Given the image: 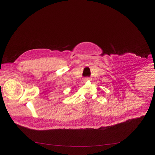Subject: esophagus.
<instances>
[{"mask_svg": "<svg viewBox=\"0 0 155 155\" xmlns=\"http://www.w3.org/2000/svg\"><path fill=\"white\" fill-rule=\"evenodd\" d=\"M88 79H89L88 78H86V79H83V81H84V82H86V81H87V80H88Z\"/></svg>", "mask_w": 155, "mask_h": 155, "instance_id": "esophagus-1", "label": "esophagus"}]
</instances>
